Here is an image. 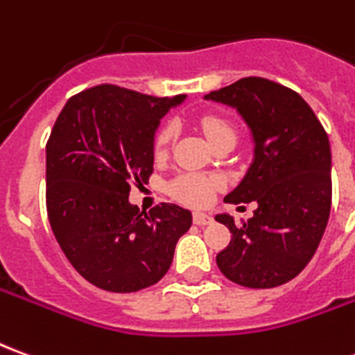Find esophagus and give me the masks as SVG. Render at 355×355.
Returning a JSON list of instances; mask_svg holds the SVG:
<instances>
[{
	"instance_id": "esophagus-1",
	"label": "esophagus",
	"mask_w": 355,
	"mask_h": 355,
	"mask_svg": "<svg viewBox=\"0 0 355 355\" xmlns=\"http://www.w3.org/2000/svg\"><path fill=\"white\" fill-rule=\"evenodd\" d=\"M193 223L200 226H207V224H213V216L207 213H193Z\"/></svg>"
}]
</instances>
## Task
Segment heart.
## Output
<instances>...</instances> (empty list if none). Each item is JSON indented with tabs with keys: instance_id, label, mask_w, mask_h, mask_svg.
Instances as JSON below:
<instances>
[{
	"instance_id": "b5f03b06",
	"label": "heart",
	"mask_w": 355,
	"mask_h": 355,
	"mask_svg": "<svg viewBox=\"0 0 355 355\" xmlns=\"http://www.w3.org/2000/svg\"><path fill=\"white\" fill-rule=\"evenodd\" d=\"M201 129L213 146L223 140H236L234 127L223 117L205 116L201 119ZM171 142H173V127H165L155 137V154H165ZM213 188H215V180H211V178L201 177V175H180L171 182L169 190L177 200L184 201L188 205H205L211 200Z\"/></svg>"
}]
</instances>
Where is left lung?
Here are the masks:
<instances>
[{"label":"left lung","mask_w":355,"mask_h":355,"mask_svg":"<svg viewBox=\"0 0 355 355\" xmlns=\"http://www.w3.org/2000/svg\"><path fill=\"white\" fill-rule=\"evenodd\" d=\"M203 98L236 110L253 140V159L224 201L259 205L241 224L228 213L215 216L232 234L216 266L243 287L283 285L312 261L327 226V132L300 94L262 78H243Z\"/></svg>","instance_id":"1"}]
</instances>
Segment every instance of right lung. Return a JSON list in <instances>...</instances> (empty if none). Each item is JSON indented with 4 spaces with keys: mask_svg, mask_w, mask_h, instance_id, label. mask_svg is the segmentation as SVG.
Instances as JSON below:
<instances>
[{
    "mask_svg": "<svg viewBox=\"0 0 355 355\" xmlns=\"http://www.w3.org/2000/svg\"><path fill=\"white\" fill-rule=\"evenodd\" d=\"M180 96L116 85L81 91L58 114L45 148L47 215L78 274L98 289L135 293L167 274L192 213L162 203L140 213L131 184L154 171L155 131Z\"/></svg>",
    "mask_w": 355,
    "mask_h": 355,
    "instance_id": "add662e5",
    "label": "right lung"
}]
</instances>
